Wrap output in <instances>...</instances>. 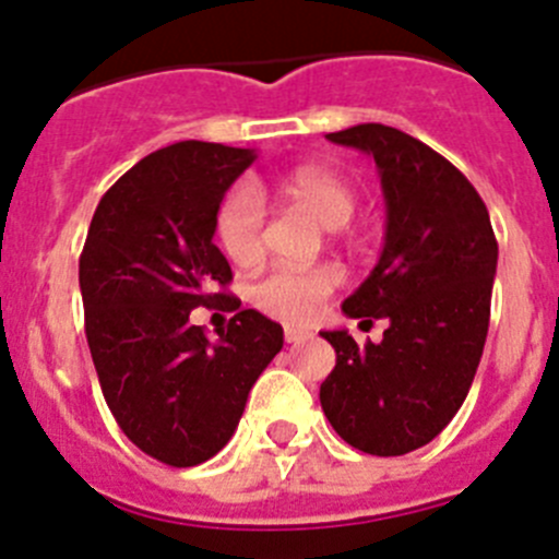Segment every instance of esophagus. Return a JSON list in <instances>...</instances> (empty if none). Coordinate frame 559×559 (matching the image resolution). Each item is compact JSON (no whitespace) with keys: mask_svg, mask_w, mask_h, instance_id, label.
I'll use <instances>...</instances> for the list:
<instances>
[{"mask_svg":"<svg viewBox=\"0 0 559 559\" xmlns=\"http://www.w3.org/2000/svg\"><path fill=\"white\" fill-rule=\"evenodd\" d=\"M306 336H309V334H306L304 329H292V325H286V329H284V340L286 342H304Z\"/></svg>","mask_w":559,"mask_h":559,"instance_id":"1","label":"esophagus"}]
</instances>
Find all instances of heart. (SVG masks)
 <instances>
[{"mask_svg":"<svg viewBox=\"0 0 559 559\" xmlns=\"http://www.w3.org/2000/svg\"><path fill=\"white\" fill-rule=\"evenodd\" d=\"M278 194L300 205L323 228L334 230L356 214V194L340 175L320 167H298L278 180ZM217 245L236 267H253L264 253V200L255 186L236 183L223 198L214 219ZM340 286V270L331 264L317 267H275L253 286L250 298L264 314L286 323H306L317 314L331 292Z\"/></svg>","mask_w":559,"mask_h":559,"instance_id":"heart-1","label":"heart"}]
</instances>
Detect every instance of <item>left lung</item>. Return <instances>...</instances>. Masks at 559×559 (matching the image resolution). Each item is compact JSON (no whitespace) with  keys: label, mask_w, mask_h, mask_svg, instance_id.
Here are the masks:
<instances>
[{"label":"left lung","mask_w":559,"mask_h":559,"mask_svg":"<svg viewBox=\"0 0 559 559\" xmlns=\"http://www.w3.org/2000/svg\"><path fill=\"white\" fill-rule=\"evenodd\" d=\"M325 139L373 155L379 169L384 248L342 311L390 329L365 348L345 329L320 331L336 350L320 404L354 449L409 454L451 424L474 384L499 245L471 180L409 133L367 122Z\"/></svg>","instance_id":"1"}]
</instances>
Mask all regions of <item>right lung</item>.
I'll return each instance as SVG.
<instances>
[{
    "mask_svg": "<svg viewBox=\"0 0 559 559\" xmlns=\"http://www.w3.org/2000/svg\"><path fill=\"white\" fill-rule=\"evenodd\" d=\"M255 150L178 142L142 158L94 211L80 255L85 336L119 429L153 460L192 467L234 437L248 392L284 345L255 309L211 342L189 314L239 300L214 245L225 192Z\"/></svg>",
    "mask_w": 559,
    "mask_h": 559,
    "instance_id": "obj_1",
    "label": "right lung"
}]
</instances>
